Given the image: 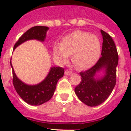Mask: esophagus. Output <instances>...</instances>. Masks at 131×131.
<instances>
[{
    "instance_id": "obj_1",
    "label": "esophagus",
    "mask_w": 131,
    "mask_h": 131,
    "mask_svg": "<svg viewBox=\"0 0 131 131\" xmlns=\"http://www.w3.org/2000/svg\"><path fill=\"white\" fill-rule=\"evenodd\" d=\"M71 73H72V71H71V70H66L65 71V75H69Z\"/></svg>"
}]
</instances>
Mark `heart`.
<instances>
[{
    "label": "heart",
    "mask_w": 131,
    "mask_h": 131,
    "mask_svg": "<svg viewBox=\"0 0 131 131\" xmlns=\"http://www.w3.org/2000/svg\"><path fill=\"white\" fill-rule=\"evenodd\" d=\"M100 51L101 44L96 35L76 31L65 36L60 46L54 47V56L60 62H66L73 54L74 66L78 69H86L96 63Z\"/></svg>",
    "instance_id": "heart-1"
}]
</instances>
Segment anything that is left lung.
I'll return each mask as SVG.
<instances>
[{
    "label": "left lung",
    "instance_id": "left-lung-1",
    "mask_svg": "<svg viewBox=\"0 0 131 131\" xmlns=\"http://www.w3.org/2000/svg\"><path fill=\"white\" fill-rule=\"evenodd\" d=\"M103 37L102 56L93 66L85 71L80 72L81 80L75 89V92L82 102L89 106L101 104L110 95L116 84L117 66L118 64L117 50L108 33L101 30ZM104 68L105 75L97 80L95 73Z\"/></svg>",
    "mask_w": 131,
    "mask_h": 131
}]
</instances>
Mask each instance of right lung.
I'll return each instance as SVG.
<instances>
[{
	"label": "right lung",
	"instance_id": "right-lung-1",
	"mask_svg": "<svg viewBox=\"0 0 131 131\" xmlns=\"http://www.w3.org/2000/svg\"><path fill=\"white\" fill-rule=\"evenodd\" d=\"M48 29V27L45 26L31 27L19 38L14 46V49L20 44L31 39L44 41ZM10 65L12 68V82L16 92L25 102L33 106L42 104L52 97L58 81L63 77L64 74V69L63 68L53 67L51 68L49 73L44 81L39 84L31 86L21 81L15 74L11 61Z\"/></svg>",
	"mask_w": 131,
	"mask_h": 131
}]
</instances>
